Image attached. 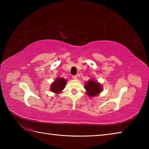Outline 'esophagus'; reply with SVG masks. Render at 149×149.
<instances>
[{
    "label": "esophagus",
    "instance_id": "34e87169",
    "mask_svg": "<svg viewBox=\"0 0 149 149\" xmlns=\"http://www.w3.org/2000/svg\"><path fill=\"white\" fill-rule=\"evenodd\" d=\"M72 78L73 79H77V75H73V76H72Z\"/></svg>",
    "mask_w": 149,
    "mask_h": 149
}]
</instances>
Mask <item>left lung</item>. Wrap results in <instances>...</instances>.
Segmentation results:
<instances>
[{"mask_svg": "<svg viewBox=\"0 0 149 149\" xmlns=\"http://www.w3.org/2000/svg\"><path fill=\"white\" fill-rule=\"evenodd\" d=\"M85 89L87 91V95L90 97L96 96L102 91V87L100 84L93 80H90L85 84Z\"/></svg>", "mask_w": 149, "mask_h": 149, "instance_id": "1", "label": "left lung"}]
</instances>
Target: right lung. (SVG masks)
Returning a JSON list of instances; mask_svg holds the SVG:
<instances>
[{
	"instance_id": "right-lung-1",
	"label": "right lung",
	"mask_w": 149,
	"mask_h": 149,
	"mask_svg": "<svg viewBox=\"0 0 149 149\" xmlns=\"http://www.w3.org/2000/svg\"><path fill=\"white\" fill-rule=\"evenodd\" d=\"M66 81L65 79L61 77H58L51 85L50 90L54 93H59L65 86Z\"/></svg>"
}]
</instances>
